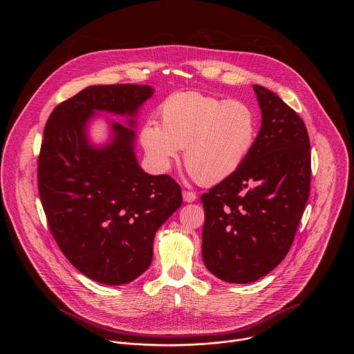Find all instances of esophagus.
Here are the masks:
<instances>
[{
  "label": "esophagus",
  "instance_id": "obj_1",
  "mask_svg": "<svg viewBox=\"0 0 354 354\" xmlns=\"http://www.w3.org/2000/svg\"><path fill=\"white\" fill-rule=\"evenodd\" d=\"M196 198H198V196H196L195 192H191V191H184V192H183V199H184V202H195Z\"/></svg>",
  "mask_w": 354,
  "mask_h": 354
}]
</instances>
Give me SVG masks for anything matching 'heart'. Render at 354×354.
Wrapping results in <instances>:
<instances>
[{
  "label": "heart",
  "mask_w": 354,
  "mask_h": 354,
  "mask_svg": "<svg viewBox=\"0 0 354 354\" xmlns=\"http://www.w3.org/2000/svg\"><path fill=\"white\" fill-rule=\"evenodd\" d=\"M160 125L146 121L140 145L158 171L170 169L183 147L189 174L202 184H218L236 174L250 158L259 115L250 103L201 93H177L158 107Z\"/></svg>",
  "instance_id": "obj_1"
}]
</instances>
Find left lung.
<instances>
[{
  "mask_svg": "<svg viewBox=\"0 0 354 354\" xmlns=\"http://www.w3.org/2000/svg\"><path fill=\"white\" fill-rule=\"evenodd\" d=\"M261 125L247 162L203 194V261L229 283H250L289 252L310 183V146L301 117L253 84Z\"/></svg>",
  "mask_w": 354,
  "mask_h": 354,
  "instance_id": "left-lung-1",
  "label": "left lung"
}]
</instances>
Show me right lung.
Instances as JSON below:
<instances>
[{"mask_svg":"<svg viewBox=\"0 0 354 354\" xmlns=\"http://www.w3.org/2000/svg\"><path fill=\"white\" fill-rule=\"evenodd\" d=\"M150 86H90L50 114L38 160V188L51 234L65 257L103 285H124L151 264L158 229L183 203L167 174L146 173L136 158V118ZM100 112L109 140L94 145L89 124Z\"/></svg>","mask_w":354,"mask_h":354,"instance_id":"1","label":"right lung"}]
</instances>
